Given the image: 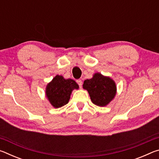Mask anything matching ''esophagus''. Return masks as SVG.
<instances>
[{"instance_id": "34e87169", "label": "esophagus", "mask_w": 159, "mask_h": 159, "mask_svg": "<svg viewBox=\"0 0 159 159\" xmlns=\"http://www.w3.org/2000/svg\"><path fill=\"white\" fill-rule=\"evenodd\" d=\"M77 83H78V84H79V87H80V88H81V87H82V84H83V81H82V80H80V79H79V80H77Z\"/></svg>"}]
</instances>
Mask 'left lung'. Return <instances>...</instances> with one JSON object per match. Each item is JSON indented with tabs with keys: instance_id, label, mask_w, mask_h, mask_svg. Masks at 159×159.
Listing matches in <instances>:
<instances>
[{
	"instance_id": "1",
	"label": "left lung",
	"mask_w": 159,
	"mask_h": 159,
	"mask_svg": "<svg viewBox=\"0 0 159 159\" xmlns=\"http://www.w3.org/2000/svg\"><path fill=\"white\" fill-rule=\"evenodd\" d=\"M83 88L88 92L93 103L99 107L108 105L117 92L114 80L100 73L94 74L90 79L85 80Z\"/></svg>"
}]
</instances>
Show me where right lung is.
<instances>
[{
	"instance_id": "add662e5",
	"label": "right lung",
	"mask_w": 159,
	"mask_h": 159,
	"mask_svg": "<svg viewBox=\"0 0 159 159\" xmlns=\"http://www.w3.org/2000/svg\"><path fill=\"white\" fill-rule=\"evenodd\" d=\"M79 88V85L73 79H66L57 75L47 84L45 96L54 108H60L68 103L72 91Z\"/></svg>"
}]
</instances>
